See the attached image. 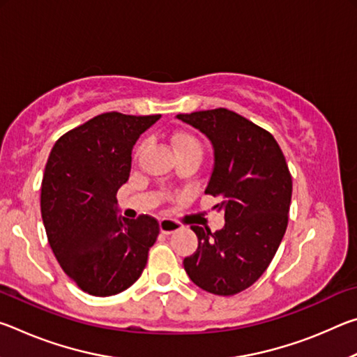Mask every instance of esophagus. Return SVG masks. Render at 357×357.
Returning <instances> with one entry per match:
<instances>
[{"label": "esophagus", "instance_id": "34e87169", "mask_svg": "<svg viewBox=\"0 0 357 357\" xmlns=\"http://www.w3.org/2000/svg\"><path fill=\"white\" fill-rule=\"evenodd\" d=\"M181 228H183V225L173 219H162L160 220V231L164 234H172L174 231H178V229H181Z\"/></svg>", "mask_w": 357, "mask_h": 357}]
</instances>
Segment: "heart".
Returning <instances> with one entry per match:
<instances>
[{
    "label": "heart",
    "mask_w": 357,
    "mask_h": 357,
    "mask_svg": "<svg viewBox=\"0 0 357 357\" xmlns=\"http://www.w3.org/2000/svg\"><path fill=\"white\" fill-rule=\"evenodd\" d=\"M172 140H173L174 148H176L178 155L190 154V153H197L203 155V146L197 137H193L190 134H174ZM143 149H144V143H142L140 146L137 148L135 154L140 155Z\"/></svg>",
    "instance_id": "obj_1"
}]
</instances>
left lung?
<instances>
[{
  "label": "left lung",
  "instance_id": "left-lung-1",
  "mask_svg": "<svg viewBox=\"0 0 357 357\" xmlns=\"http://www.w3.org/2000/svg\"><path fill=\"white\" fill-rule=\"evenodd\" d=\"M214 146L215 164L204 193L222 198L225 227L192 225L198 249L184 258L195 285L217 296L252 287L273 261L288 225L293 181L279 143L268 130L227 108L178 114Z\"/></svg>",
  "mask_w": 357,
  "mask_h": 357
}]
</instances>
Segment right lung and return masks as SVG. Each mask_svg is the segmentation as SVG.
<instances>
[{"mask_svg":"<svg viewBox=\"0 0 357 357\" xmlns=\"http://www.w3.org/2000/svg\"><path fill=\"white\" fill-rule=\"evenodd\" d=\"M160 114L108 112L66 132L48 155L40 213L59 266L93 296L118 294L138 280L160 227L153 215H116L132 148Z\"/></svg>","mask_w":357,"mask_h":357,"instance_id":"add662e5","label":"right lung"}]
</instances>
